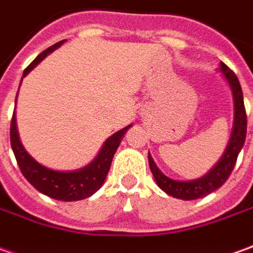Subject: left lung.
<instances>
[{
    "mask_svg": "<svg viewBox=\"0 0 253 253\" xmlns=\"http://www.w3.org/2000/svg\"><path fill=\"white\" fill-rule=\"evenodd\" d=\"M219 70L223 73L224 79L227 80L231 92H233V101H234L233 131H231L227 148L224 151L220 161L213 166V169L209 173H206L205 176H202L201 178H195V180H190V181H180V180H173L170 177L165 176L162 171L158 169L151 154H148L149 168L155 177L156 184L168 195H171L174 198L192 201V199L206 197L211 192L216 191L219 187H221L227 181L231 171L234 170L238 154L244 147L245 137H247V112H245V106H244L241 85H240V82H238L234 72L223 62H220Z\"/></svg>",
    "mask_w": 253,
    "mask_h": 253,
    "instance_id": "obj_1",
    "label": "left lung"
}]
</instances>
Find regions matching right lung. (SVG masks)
<instances>
[{"label":"right lung","instance_id":"right-lung-1","mask_svg":"<svg viewBox=\"0 0 253 253\" xmlns=\"http://www.w3.org/2000/svg\"><path fill=\"white\" fill-rule=\"evenodd\" d=\"M62 44H63V41H59L52 47L42 51L25 69L23 77L30 70L36 68L48 54H51L54 49L61 47ZM130 127L131 125L116 131L105 141L101 151L98 152L95 159L90 165L84 166L83 169L72 170V171H58V170L48 169L27 154V151L23 148L20 138H19L15 112H13L11 120V147L22 174L37 191H40L41 194L47 195L49 198L58 199V201H65V202L80 201V199L91 197L94 192H97L101 188V185L104 184L106 174L111 168V163H112L113 155L120 145L122 138L125 137V134Z\"/></svg>","mask_w":253,"mask_h":253}]
</instances>
